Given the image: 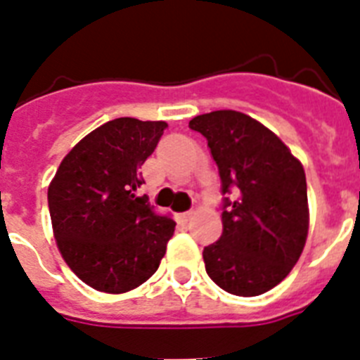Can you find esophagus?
Listing matches in <instances>:
<instances>
[{"instance_id":"esophagus-1","label":"esophagus","mask_w":360,"mask_h":360,"mask_svg":"<svg viewBox=\"0 0 360 360\" xmlns=\"http://www.w3.org/2000/svg\"><path fill=\"white\" fill-rule=\"evenodd\" d=\"M178 218L182 219V221H189L191 218H193V211H186V212H180L178 214Z\"/></svg>"}]
</instances>
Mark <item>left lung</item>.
Segmentation results:
<instances>
[{"instance_id":"8db88e82","label":"left lung","mask_w":360,"mask_h":360,"mask_svg":"<svg viewBox=\"0 0 360 360\" xmlns=\"http://www.w3.org/2000/svg\"><path fill=\"white\" fill-rule=\"evenodd\" d=\"M189 128L207 139L225 195L224 232L203 249L209 278L229 294H265L290 274L307 243L303 165L278 135L240 111L203 113Z\"/></svg>"}]
</instances>
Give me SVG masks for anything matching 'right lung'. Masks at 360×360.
I'll list each match as a JSON object with an SVG mask.
<instances>
[{"label": "right lung", "instance_id": "right-lung-1", "mask_svg": "<svg viewBox=\"0 0 360 360\" xmlns=\"http://www.w3.org/2000/svg\"><path fill=\"white\" fill-rule=\"evenodd\" d=\"M164 120L120 117L73 146L49 186L53 236L66 265L88 287L124 294L157 272L174 221L139 196L141 167Z\"/></svg>", "mask_w": 360, "mask_h": 360}]
</instances>
